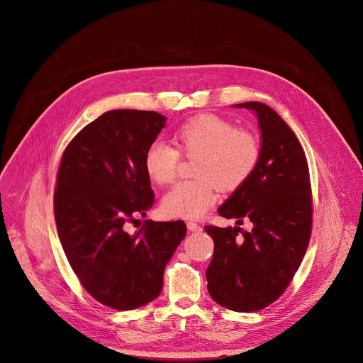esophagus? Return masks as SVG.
I'll use <instances>...</instances> for the list:
<instances>
[{"label": "esophagus", "mask_w": 363, "mask_h": 363, "mask_svg": "<svg viewBox=\"0 0 363 363\" xmlns=\"http://www.w3.org/2000/svg\"><path fill=\"white\" fill-rule=\"evenodd\" d=\"M187 230H189L190 233H201V231H202V227L198 225V224H194V222H187Z\"/></svg>", "instance_id": "obj_1"}]
</instances>
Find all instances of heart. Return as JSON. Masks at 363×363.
Segmentation results:
<instances>
[{"instance_id": "heart-1", "label": "heart", "mask_w": 363, "mask_h": 363, "mask_svg": "<svg viewBox=\"0 0 363 363\" xmlns=\"http://www.w3.org/2000/svg\"><path fill=\"white\" fill-rule=\"evenodd\" d=\"M174 144L186 157H198L194 176L177 183L162 198L165 215L183 219L202 218L216 202L218 190H235L252 177L260 155L256 139L216 115H199L174 132ZM180 154L164 143H154L144 157L148 177L157 184L177 176Z\"/></svg>"}]
</instances>
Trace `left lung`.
Listing matches in <instances>:
<instances>
[{"label": "left lung", "mask_w": 363, "mask_h": 363, "mask_svg": "<svg viewBox=\"0 0 363 363\" xmlns=\"http://www.w3.org/2000/svg\"><path fill=\"white\" fill-rule=\"evenodd\" d=\"M233 107L257 118L260 155L252 177L218 213L237 225L247 218L253 230L205 228L215 242L206 281L209 295L224 308L253 313L284 294L303 259L311 235V186L303 150L282 118L260 101Z\"/></svg>", "instance_id": "left-lung-1"}]
</instances>
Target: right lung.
Returning a JSON list of instances; mask_svg holds the SVG:
<instances>
[{"mask_svg": "<svg viewBox=\"0 0 363 363\" xmlns=\"http://www.w3.org/2000/svg\"><path fill=\"white\" fill-rule=\"evenodd\" d=\"M157 111L108 110L67 147L55 190V220L65 256L86 291L115 310H135L162 291V277L186 237L183 220L135 216L155 202L144 157L165 126Z\"/></svg>", "mask_w": 363, "mask_h": 363, "instance_id": "add662e5", "label": "right lung"}]
</instances>
